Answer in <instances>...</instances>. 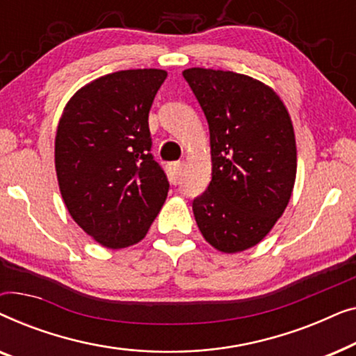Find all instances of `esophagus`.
<instances>
[{"instance_id":"1","label":"esophagus","mask_w":356,"mask_h":356,"mask_svg":"<svg viewBox=\"0 0 356 356\" xmlns=\"http://www.w3.org/2000/svg\"><path fill=\"white\" fill-rule=\"evenodd\" d=\"M167 173H168V179H170V183L178 184V183H179V179H181L183 163H179V162H172V163H168V167H167Z\"/></svg>"}]
</instances>
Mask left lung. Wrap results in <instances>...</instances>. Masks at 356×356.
Masks as SVG:
<instances>
[{
    "instance_id": "obj_1",
    "label": "left lung",
    "mask_w": 356,
    "mask_h": 356,
    "mask_svg": "<svg viewBox=\"0 0 356 356\" xmlns=\"http://www.w3.org/2000/svg\"><path fill=\"white\" fill-rule=\"evenodd\" d=\"M183 77L211 134L212 179L194 199V218L217 251L250 250L272 230L293 193L296 143L289 110L254 77L206 67H189Z\"/></svg>"
}]
</instances>
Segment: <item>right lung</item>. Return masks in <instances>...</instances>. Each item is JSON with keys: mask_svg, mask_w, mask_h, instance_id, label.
<instances>
[{"mask_svg": "<svg viewBox=\"0 0 356 356\" xmlns=\"http://www.w3.org/2000/svg\"><path fill=\"white\" fill-rule=\"evenodd\" d=\"M167 79L163 70H126L81 87L67 102L55 138L63 201L99 245H136L168 194V179L150 154L149 110Z\"/></svg>", "mask_w": 356, "mask_h": 356, "instance_id": "1", "label": "right lung"}]
</instances>
